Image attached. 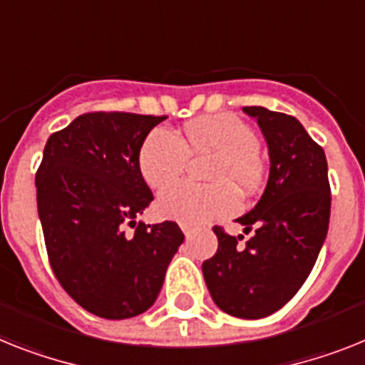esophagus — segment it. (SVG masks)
I'll return each mask as SVG.
<instances>
[{"instance_id":"obj_1","label":"esophagus","mask_w":365,"mask_h":365,"mask_svg":"<svg viewBox=\"0 0 365 365\" xmlns=\"http://www.w3.org/2000/svg\"><path fill=\"white\" fill-rule=\"evenodd\" d=\"M182 232H183V235L187 237V240L192 235V228H191V226H187V225H182Z\"/></svg>"}]
</instances>
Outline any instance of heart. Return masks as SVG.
<instances>
[{
    "mask_svg": "<svg viewBox=\"0 0 365 365\" xmlns=\"http://www.w3.org/2000/svg\"><path fill=\"white\" fill-rule=\"evenodd\" d=\"M258 150V135L249 124L234 115H215L189 122L183 128V140L165 128L150 131L140 145L137 163L150 187L161 189L185 170L189 154H213L207 180L217 183H176L155 202L159 217L198 226L240 210V195L227 182L241 189L258 185L262 178Z\"/></svg>",
    "mask_w": 365,
    "mask_h": 365,
    "instance_id": "1",
    "label": "heart"
}]
</instances>
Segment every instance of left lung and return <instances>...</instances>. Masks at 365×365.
<instances>
[{"label": "left lung", "mask_w": 365, "mask_h": 365, "mask_svg": "<svg viewBox=\"0 0 365 365\" xmlns=\"http://www.w3.org/2000/svg\"><path fill=\"white\" fill-rule=\"evenodd\" d=\"M256 118L269 148V180L258 204L240 217L245 247L213 228L219 249L202 263L220 310L241 319L274 314L295 295L319 256L329 232L330 185L324 152L295 116L243 107Z\"/></svg>", "instance_id": "1"}]
</instances>
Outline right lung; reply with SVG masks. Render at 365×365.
Wrapping results in <instances>:
<instances>
[{
	"instance_id": "add662e5",
	"label": "right lung",
	"mask_w": 365,
	"mask_h": 365,
	"mask_svg": "<svg viewBox=\"0 0 365 365\" xmlns=\"http://www.w3.org/2000/svg\"><path fill=\"white\" fill-rule=\"evenodd\" d=\"M163 120L87 113L44 146L35 185L51 269L73 301L103 319L148 310L183 243L173 220H137L154 200L137 158L143 140Z\"/></svg>"
}]
</instances>
